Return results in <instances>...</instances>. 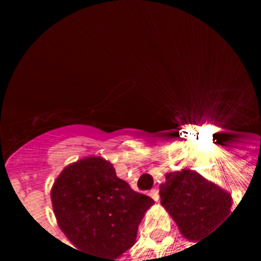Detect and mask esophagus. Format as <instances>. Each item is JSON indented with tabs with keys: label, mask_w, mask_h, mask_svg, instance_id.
<instances>
[{
	"label": "esophagus",
	"mask_w": 261,
	"mask_h": 261,
	"mask_svg": "<svg viewBox=\"0 0 261 261\" xmlns=\"http://www.w3.org/2000/svg\"><path fill=\"white\" fill-rule=\"evenodd\" d=\"M149 195H150L151 196V199H153V200H154V202H159L160 200V194H159V190H151L150 192H149Z\"/></svg>",
	"instance_id": "1"
}]
</instances>
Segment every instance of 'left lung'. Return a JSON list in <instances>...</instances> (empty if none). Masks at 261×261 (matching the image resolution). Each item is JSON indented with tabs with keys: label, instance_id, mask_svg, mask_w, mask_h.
Listing matches in <instances>:
<instances>
[{
	"label": "left lung",
	"instance_id": "1",
	"mask_svg": "<svg viewBox=\"0 0 261 261\" xmlns=\"http://www.w3.org/2000/svg\"><path fill=\"white\" fill-rule=\"evenodd\" d=\"M161 204L184 239L199 241L230 214L231 195L190 168L165 174ZM200 243V241H199Z\"/></svg>",
	"mask_w": 261,
	"mask_h": 261
}]
</instances>
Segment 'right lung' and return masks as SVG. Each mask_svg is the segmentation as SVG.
<instances>
[{"instance_id":"obj_1","label":"right lung","mask_w":261,"mask_h":261,"mask_svg":"<svg viewBox=\"0 0 261 261\" xmlns=\"http://www.w3.org/2000/svg\"><path fill=\"white\" fill-rule=\"evenodd\" d=\"M51 203L58 226L80 252L92 261H119L135 244L138 225L154 200L131 190L110 161L89 155L59 173Z\"/></svg>"}]
</instances>
